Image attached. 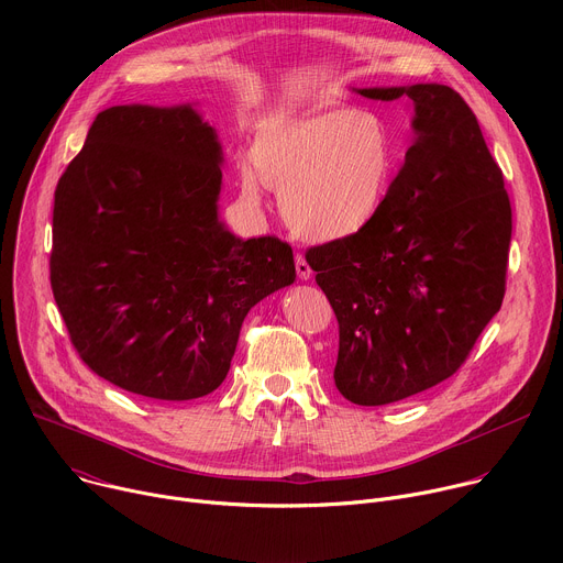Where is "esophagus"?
Wrapping results in <instances>:
<instances>
[{
    "instance_id": "obj_1",
    "label": "esophagus",
    "mask_w": 563,
    "mask_h": 563,
    "mask_svg": "<svg viewBox=\"0 0 563 563\" xmlns=\"http://www.w3.org/2000/svg\"><path fill=\"white\" fill-rule=\"evenodd\" d=\"M296 274L300 280H309L311 278V267L307 265L302 254H296Z\"/></svg>"
}]
</instances>
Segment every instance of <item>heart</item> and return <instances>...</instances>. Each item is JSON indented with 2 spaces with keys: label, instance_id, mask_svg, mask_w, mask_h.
Listing matches in <instances>:
<instances>
[{
  "label": "heart",
  "instance_id": "heart-1",
  "mask_svg": "<svg viewBox=\"0 0 563 563\" xmlns=\"http://www.w3.org/2000/svg\"><path fill=\"white\" fill-rule=\"evenodd\" d=\"M252 166L240 174L247 202L261 200L263 180L280 191V216L294 235L339 243L380 216L398 174V144L380 115L332 107L261 124Z\"/></svg>",
  "mask_w": 563,
  "mask_h": 563
}]
</instances>
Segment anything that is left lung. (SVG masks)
<instances>
[{"instance_id": "1", "label": "left lung", "mask_w": 563, "mask_h": 563, "mask_svg": "<svg viewBox=\"0 0 563 563\" xmlns=\"http://www.w3.org/2000/svg\"><path fill=\"white\" fill-rule=\"evenodd\" d=\"M406 98L412 146L376 222L311 247L339 318L334 380L356 406H387L452 376L501 309L512 209L463 98L445 85L352 89Z\"/></svg>"}]
</instances>
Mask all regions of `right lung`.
<instances>
[{
  "label": "right lung",
  "instance_id": "add662e5",
  "mask_svg": "<svg viewBox=\"0 0 563 563\" xmlns=\"http://www.w3.org/2000/svg\"><path fill=\"white\" fill-rule=\"evenodd\" d=\"M222 144L196 104L111 107L62 174L51 287L79 358L159 400L211 394L250 309L296 280L291 247L220 220Z\"/></svg>",
  "mask_w": 563,
  "mask_h": 563
}]
</instances>
